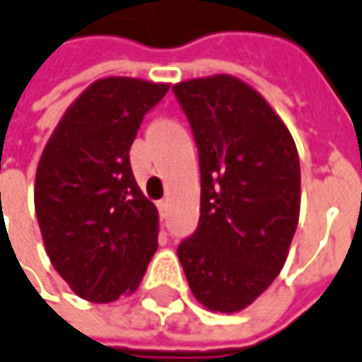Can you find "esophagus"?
I'll return each instance as SVG.
<instances>
[{"label":"esophagus","instance_id":"34e87169","mask_svg":"<svg viewBox=\"0 0 362 362\" xmlns=\"http://www.w3.org/2000/svg\"><path fill=\"white\" fill-rule=\"evenodd\" d=\"M156 206H158V210H160L162 218H166V212H168V200H160Z\"/></svg>","mask_w":362,"mask_h":362}]
</instances>
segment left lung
Segmentation results:
<instances>
[{"mask_svg":"<svg viewBox=\"0 0 362 362\" xmlns=\"http://www.w3.org/2000/svg\"><path fill=\"white\" fill-rule=\"evenodd\" d=\"M200 158V222L178 245L192 293L242 311L279 275L299 222L301 170L284 120L232 75L172 87Z\"/></svg>","mask_w":362,"mask_h":362,"instance_id":"left-lung-1","label":"left lung"}]
</instances>
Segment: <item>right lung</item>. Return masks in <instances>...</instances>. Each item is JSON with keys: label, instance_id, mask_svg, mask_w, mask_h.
I'll use <instances>...</instances> for the list:
<instances>
[{"label": "right lung", "instance_id": "obj_1", "mask_svg": "<svg viewBox=\"0 0 362 362\" xmlns=\"http://www.w3.org/2000/svg\"><path fill=\"white\" fill-rule=\"evenodd\" d=\"M168 85L98 78L51 134L35 176V214L47 255L83 299L132 293L158 247V210L134 180L129 150Z\"/></svg>", "mask_w": 362, "mask_h": 362}]
</instances>
